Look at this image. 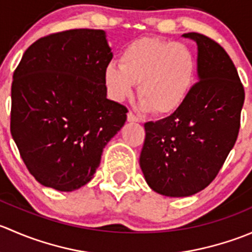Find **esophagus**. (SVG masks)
<instances>
[{
  "label": "esophagus",
  "mask_w": 252,
  "mask_h": 252,
  "mask_svg": "<svg viewBox=\"0 0 252 252\" xmlns=\"http://www.w3.org/2000/svg\"><path fill=\"white\" fill-rule=\"evenodd\" d=\"M126 118H128V122H139V118L133 113V112H128Z\"/></svg>",
  "instance_id": "obj_1"
}]
</instances>
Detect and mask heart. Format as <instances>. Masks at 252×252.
<instances>
[{
  "instance_id": "obj_1",
  "label": "heart",
  "mask_w": 252,
  "mask_h": 252,
  "mask_svg": "<svg viewBox=\"0 0 252 252\" xmlns=\"http://www.w3.org/2000/svg\"><path fill=\"white\" fill-rule=\"evenodd\" d=\"M196 61L185 45L142 37L124 47L119 64L110 63L105 81L112 97H130L139 84V97L145 110L168 116L179 110L191 91Z\"/></svg>"
}]
</instances>
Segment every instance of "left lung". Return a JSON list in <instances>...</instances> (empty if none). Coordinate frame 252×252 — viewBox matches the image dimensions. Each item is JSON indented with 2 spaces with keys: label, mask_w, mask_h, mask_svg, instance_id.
Segmentation results:
<instances>
[{
  "label": "left lung",
  "mask_w": 252,
  "mask_h": 252,
  "mask_svg": "<svg viewBox=\"0 0 252 252\" xmlns=\"http://www.w3.org/2000/svg\"><path fill=\"white\" fill-rule=\"evenodd\" d=\"M197 44V73L182 107L147 122L140 167L154 191L190 196L213 182L234 146L245 91L236 68L218 42L199 32L183 35Z\"/></svg>",
  "instance_id": "obj_1"
}]
</instances>
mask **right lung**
Listing matches in <instances>:
<instances>
[{
  "label": "right lung",
  "mask_w": 252,
  "mask_h": 252,
  "mask_svg": "<svg viewBox=\"0 0 252 252\" xmlns=\"http://www.w3.org/2000/svg\"><path fill=\"white\" fill-rule=\"evenodd\" d=\"M105 32H53L27 48L13 73L11 134L30 174L73 191L89 183L128 108L106 97Z\"/></svg>",
  "instance_id": "1"
}]
</instances>
